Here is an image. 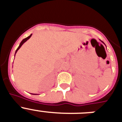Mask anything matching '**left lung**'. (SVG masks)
I'll use <instances>...</instances> for the list:
<instances>
[{"mask_svg":"<svg viewBox=\"0 0 122 122\" xmlns=\"http://www.w3.org/2000/svg\"><path fill=\"white\" fill-rule=\"evenodd\" d=\"M100 41H101V40H100ZM101 41V42H102V43H103V44H104V45H105V46H106V45H105V44H104V42H103V41Z\"/></svg>","mask_w":122,"mask_h":122,"instance_id":"8db88e82","label":"left lung"}]
</instances>
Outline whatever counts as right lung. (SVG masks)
Instances as JSON below:
<instances>
[{
    "mask_svg": "<svg viewBox=\"0 0 122 122\" xmlns=\"http://www.w3.org/2000/svg\"><path fill=\"white\" fill-rule=\"evenodd\" d=\"M32 34H30V35H29V36H27V38H24V39L22 40V41H21V43H20V44H19V46H18V48H17V49H16V52H15V55H16V54L17 51H18L19 50V49H20V48H21V46H22V45H23L24 43L25 42L27 41L28 40H29V38H30L31 37V36H32ZM31 94H32V95H36V94H35H35H34V93H31Z\"/></svg>",
    "mask_w": 122,
    "mask_h": 122,
    "instance_id": "obj_1",
    "label": "right lung"
}]
</instances>
